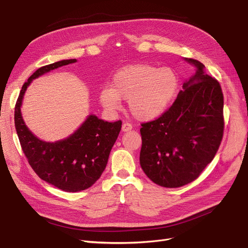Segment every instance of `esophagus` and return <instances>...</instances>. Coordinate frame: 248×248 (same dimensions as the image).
I'll list each match as a JSON object with an SVG mask.
<instances>
[{"label":"esophagus","instance_id":"1","mask_svg":"<svg viewBox=\"0 0 248 248\" xmlns=\"http://www.w3.org/2000/svg\"><path fill=\"white\" fill-rule=\"evenodd\" d=\"M131 129H132V125H131L130 123H128V122L123 123V125H122V131H123V132L130 131Z\"/></svg>","mask_w":248,"mask_h":248}]
</instances>
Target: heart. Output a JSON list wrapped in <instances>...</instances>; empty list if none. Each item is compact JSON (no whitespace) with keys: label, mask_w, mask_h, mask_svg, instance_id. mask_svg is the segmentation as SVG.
I'll list each match as a JSON object with an SVG mask.
<instances>
[{"label":"heart","mask_w":248,"mask_h":248,"mask_svg":"<svg viewBox=\"0 0 248 248\" xmlns=\"http://www.w3.org/2000/svg\"><path fill=\"white\" fill-rule=\"evenodd\" d=\"M179 85L171 68L138 63L120 69L113 77L111 87H104L100 102L107 110L120 108L127 100L128 108L138 120H152L164 113Z\"/></svg>","instance_id":"1"}]
</instances>
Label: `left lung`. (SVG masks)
<instances>
[{
	"instance_id": "obj_1",
	"label": "left lung",
	"mask_w": 248,
	"mask_h": 248,
	"mask_svg": "<svg viewBox=\"0 0 248 248\" xmlns=\"http://www.w3.org/2000/svg\"><path fill=\"white\" fill-rule=\"evenodd\" d=\"M196 73L172 106L142 123L140 166L155 184L176 188L194 181L215 157L224 134V95L216 78L194 59Z\"/></svg>"
}]
</instances>
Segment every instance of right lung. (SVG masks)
<instances>
[{
    "label": "right lung",
    "mask_w": 248,
    "mask_h": 248,
    "mask_svg": "<svg viewBox=\"0 0 248 248\" xmlns=\"http://www.w3.org/2000/svg\"><path fill=\"white\" fill-rule=\"evenodd\" d=\"M75 62V59H71L38 68L23 84L14 114L17 135L29 165L41 179L67 192L87 189L101 177L121 130L122 121L105 122L92 115L70 137L57 142H46L28 130L20 107L24 93L32 79Z\"/></svg>",
    "instance_id": "right-lung-1"
}]
</instances>
